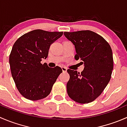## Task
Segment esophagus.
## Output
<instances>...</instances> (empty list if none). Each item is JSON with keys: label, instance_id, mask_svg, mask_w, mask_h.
<instances>
[{"label": "esophagus", "instance_id": "esophagus-1", "mask_svg": "<svg viewBox=\"0 0 127 127\" xmlns=\"http://www.w3.org/2000/svg\"><path fill=\"white\" fill-rule=\"evenodd\" d=\"M62 70L63 72H66L67 71V68L66 67H62Z\"/></svg>", "mask_w": 127, "mask_h": 127}]
</instances>
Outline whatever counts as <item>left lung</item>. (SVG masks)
Masks as SVG:
<instances>
[{
    "mask_svg": "<svg viewBox=\"0 0 127 127\" xmlns=\"http://www.w3.org/2000/svg\"><path fill=\"white\" fill-rule=\"evenodd\" d=\"M64 35L75 46V60H82L84 64L81 73L67 70L70 76L67 94L79 103L93 101L111 79L114 66L111 46L103 37L89 30L64 32Z\"/></svg>",
    "mask_w": 127,
    "mask_h": 127,
    "instance_id": "obj_1",
    "label": "left lung"
}]
</instances>
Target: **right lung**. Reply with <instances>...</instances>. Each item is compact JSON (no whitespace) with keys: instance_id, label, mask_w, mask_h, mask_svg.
<instances>
[{"instance_id":"add662e5","label":"right lung","mask_w":127,"mask_h":127,"mask_svg":"<svg viewBox=\"0 0 127 127\" xmlns=\"http://www.w3.org/2000/svg\"><path fill=\"white\" fill-rule=\"evenodd\" d=\"M63 34L35 29L14 43L9 57L11 75L19 92L26 99L36 101L47 97L63 72L59 66L50 68L40 63L48 56L51 45Z\"/></svg>"}]
</instances>
